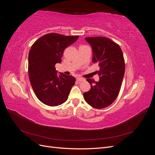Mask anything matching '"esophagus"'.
I'll return each mask as SVG.
<instances>
[{
    "mask_svg": "<svg viewBox=\"0 0 155 155\" xmlns=\"http://www.w3.org/2000/svg\"><path fill=\"white\" fill-rule=\"evenodd\" d=\"M76 79H77L78 81H79V82H81V81H85V79L83 78H81V77H78L76 78Z\"/></svg>",
    "mask_w": 155,
    "mask_h": 155,
    "instance_id": "1",
    "label": "esophagus"
}]
</instances>
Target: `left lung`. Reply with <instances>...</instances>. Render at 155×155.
<instances>
[{
  "label": "left lung",
  "mask_w": 155,
  "mask_h": 155,
  "mask_svg": "<svg viewBox=\"0 0 155 155\" xmlns=\"http://www.w3.org/2000/svg\"><path fill=\"white\" fill-rule=\"evenodd\" d=\"M85 40L92 49V62L100 67V80L87 79L91 88L83 97L92 107L103 109L111 105L119 94L125 73L124 55L120 46L106 37H85Z\"/></svg>",
  "instance_id": "8db88e82"
}]
</instances>
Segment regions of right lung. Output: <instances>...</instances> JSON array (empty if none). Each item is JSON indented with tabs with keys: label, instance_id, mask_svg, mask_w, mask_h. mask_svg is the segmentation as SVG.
<instances>
[{
	"label": "right lung",
	"instance_id": "add662e5",
	"mask_svg": "<svg viewBox=\"0 0 155 155\" xmlns=\"http://www.w3.org/2000/svg\"><path fill=\"white\" fill-rule=\"evenodd\" d=\"M79 36L46 34L31 46L28 55L30 81L36 96L44 104L55 107L68 99L76 78L61 72L58 75L55 65L61 63L64 49Z\"/></svg>",
	"mask_w": 155,
	"mask_h": 155
}]
</instances>
